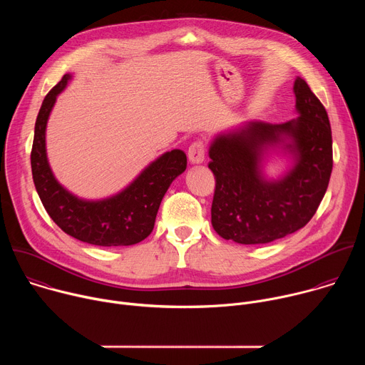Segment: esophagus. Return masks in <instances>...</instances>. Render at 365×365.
Masks as SVG:
<instances>
[{
	"label": "esophagus",
	"instance_id": "obj_1",
	"mask_svg": "<svg viewBox=\"0 0 365 365\" xmlns=\"http://www.w3.org/2000/svg\"><path fill=\"white\" fill-rule=\"evenodd\" d=\"M187 158L192 165H200L205 160V144L203 141H195L187 150Z\"/></svg>",
	"mask_w": 365,
	"mask_h": 365
}]
</instances>
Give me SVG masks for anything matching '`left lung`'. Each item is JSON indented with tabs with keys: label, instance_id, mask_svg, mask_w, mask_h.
<instances>
[{
	"label": "left lung",
	"instance_id": "obj_1",
	"mask_svg": "<svg viewBox=\"0 0 365 365\" xmlns=\"http://www.w3.org/2000/svg\"><path fill=\"white\" fill-rule=\"evenodd\" d=\"M297 118L283 124L247 121L217 134L210 145L215 175L214 230L238 244H267L303 228L315 215L332 172V133L327 110L296 78ZM292 163L277 180L264 173L270 153Z\"/></svg>",
	"mask_w": 365,
	"mask_h": 365
}]
</instances>
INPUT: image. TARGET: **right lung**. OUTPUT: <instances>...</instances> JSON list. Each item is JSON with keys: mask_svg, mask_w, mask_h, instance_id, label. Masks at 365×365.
<instances>
[{"mask_svg": "<svg viewBox=\"0 0 365 365\" xmlns=\"http://www.w3.org/2000/svg\"><path fill=\"white\" fill-rule=\"evenodd\" d=\"M72 79L66 73L51 89L38 111L31 148V173L44 210L68 235L101 247L133 245L147 238L165 193L186 170L185 151L175 148L144 168L123 190L103 199H82L62 186L50 169L46 153V127L58 95Z\"/></svg>", "mask_w": 365, "mask_h": 365, "instance_id": "right-lung-1", "label": "right lung"}]
</instances>
